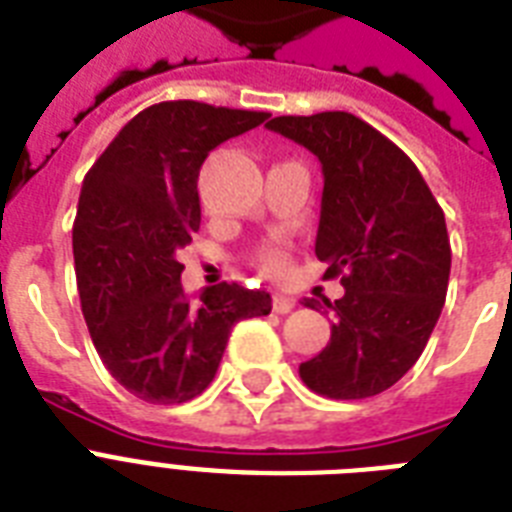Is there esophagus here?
<instances>
[{"mask_svg": "<svg viewBox=\"0 0 512 512\" xmlns=\"http://www.w3.org/2000/svg\"><path fill=\"white\" fill-rule=\"evenodd\" d=\"M292 308H295V300H292V297L273 295V311L284 316V313H289V311H292Z\"/></svg>", "mask_w": 512, "mask_h": 512, "instance_id": "1", "label": "esophagus"}]
</instances>
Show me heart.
I'll list each match as a JSON object with an SVG mask.
<instances>
[{
  "label": "heart",
  "mask_w": 512,
  "mask_h": 512,
  "mask_svg": "<svg viewBox=\"0 0 512 512\" xmlns=\"http://www.w3.org/2000/svg\"><path fill=\"white\" fill-rule=\"evenodd\" d=\"M255 265L263 273H279L287 265V252L281 247H263L255 255Z\"/></svg>",
  "instance_id": "1"
}]
</instances>
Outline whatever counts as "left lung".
Listing matches in <instances>:
<instances>
[{
    "label": "left lung",
    "mask_w": 512,
    "mask_h": 512,
    "mask_svg": "<svg viewBox=\"0 0 512 512\" xmlns=\"http://www.w3.org/2000/svg\"><path fill=\"white\" fill-rule=\"evenodd\" d=\"M268 130L319 156L316 257L345 287L340 300H324L335 313L332 337L300 364V377L327 398L377 396L412 369L444 308L452 268L444 209L412 159L348 111L276 116Z\"/></svg>",
    "instance_id": "1"
}]
</instances>
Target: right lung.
I'll use <instances>...</instances> for the list:
<instances>
[{"mask_svg":"<svg viewBox=\"0 0 512 512\" xmlns=\"http://www.w3.org/2000/svg\"><path fill=\"white\" fill-rule=\"evenodd\" d=\"M268 119L164 100L124 124L90 167L74 220L82 313L103 364L148 404H183L215 377L236 321L271 313V295L217 284L188 300L177 249L199 231V170L212 148Z\"/></svg>","mask_w":512,"mask_h":512,"instance_id":"1","label":"right lung"}]
</instances>
